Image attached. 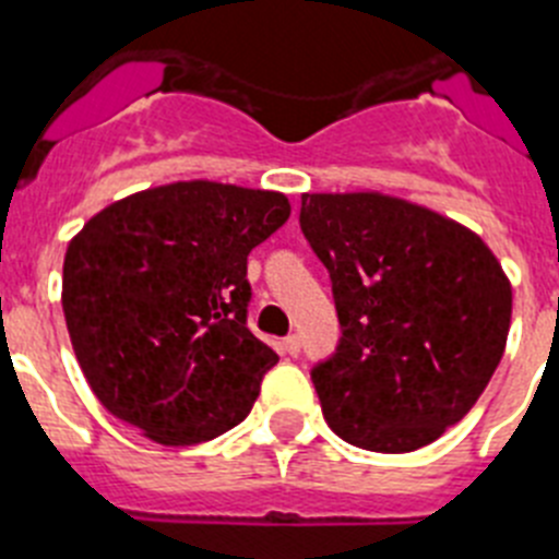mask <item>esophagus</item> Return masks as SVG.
Wrapping results in <instances>:
<instances>
[{"label":"esophagus","instance_id":"esophagus-1","mask_svg":"<svg viewBox=\"0 0 559 559\" xmlns=\"http://www.w3.org/2000/svg\"><path fill=\"white\" fill-rule=\"evenodd\" d=\"M284 352L289 354V357H298V354H300V337H298V334H289V337L284 340Z\"/></svg>","mask_w":559,"mask_h":559}]
</instances>
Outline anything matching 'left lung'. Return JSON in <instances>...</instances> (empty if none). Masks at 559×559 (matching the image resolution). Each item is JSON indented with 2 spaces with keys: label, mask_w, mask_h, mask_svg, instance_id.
<instances>
[{
  "label": "left lung",
  "mask_w": 559,
  "mask_h": 559,
  "mask_svg": "<svg viewBox=\"0 0 559 559\" xmlns=\"http://www.w3.org/2000/svg\"><path fill=\"white\" fill-rule=\"evenodd\" d=\"M300 230L332 278L340 340L314 362L329 427L411 453L467 416L503 357L512 286L473 230L382 193H304Z\"/></svg>",
  "instance_id": "1"
}]
</instances>
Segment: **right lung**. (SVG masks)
<instances>
[{"instance_id": "right-lung-1", "label": "right lung", "mask_w": 559, "mask_h": 559, "mask_svg": "<svg viewBox=\"0 0 559 559\" xmlns=\"http://www.w3.org/2000/svg\"><path fill=\"white\" fill-rule=\"evenodd\" d=\"M286 219L284 193L193 179L86 222L67 247L61 307L111 416L159 444H199L250 414L278 354L247 329V255Z\"/></svg>"}]
</instances>
